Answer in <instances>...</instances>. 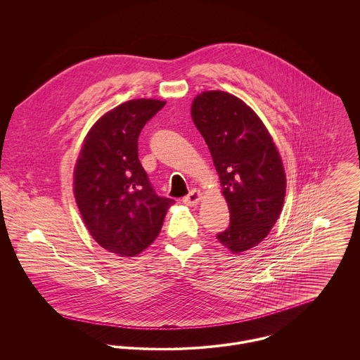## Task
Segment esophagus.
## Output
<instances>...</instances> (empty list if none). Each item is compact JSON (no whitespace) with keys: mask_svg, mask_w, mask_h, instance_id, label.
I'll return each mask as SVG.
<instances>
[{"mask_svg":"<svg viewBox=\"0 0 360 360\" xmlns=\"http://www.w3.org/2000/svg\"><path fill=\"white\" fill-rule=\"evenodd\" d=\"M201 198H202V193L200 190H193L187 197H184L183 202L188 206L198 205Z\"/></svg>","mask_w":360,"mask_h":360,"instance_id":"1","label":"esophagus"}]
</instances>
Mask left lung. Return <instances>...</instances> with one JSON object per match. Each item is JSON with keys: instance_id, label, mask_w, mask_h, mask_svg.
I'll return each mask as SVG.
<instances>
[{"instance_id": "left-lung-1", "label": "left lung", "mask_w": 360, "mask_h": 360, "mask_svg": "<svg viewBox=\"0 0 360 360\" xmlns=\"http://www.w3.org/2000/svg\"><path fill=\"white\" fill-rule=\"evenodd\" d=\"M230 209L216 238L231 252L248 251L270 233L285 197L280 154L257 113L224 91H204L191 105Z\"/></svg>"}]
</instances>
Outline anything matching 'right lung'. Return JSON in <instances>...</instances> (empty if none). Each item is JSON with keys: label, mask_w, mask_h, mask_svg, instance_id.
Returning a JSON list of instances; mask_svg holds the SVG:
<instances>
[{"label": "right lung", "mask_w": 360, "mask_h": 360, "mask_svg": "<svg viewBox=\"0 0 360 360\" xmlns=\"http://www.w3.org/2000/svg\"><path fill=\"white\" fill-rule=\"evenodd\" d=\"M131 100L105 113L89 131L75 167V198L93 238L119 257H136L158 237L167 207L139 159V136L165 106Z\"/></svg>", "instance_id": "right-lung-1"}]
</instances>
